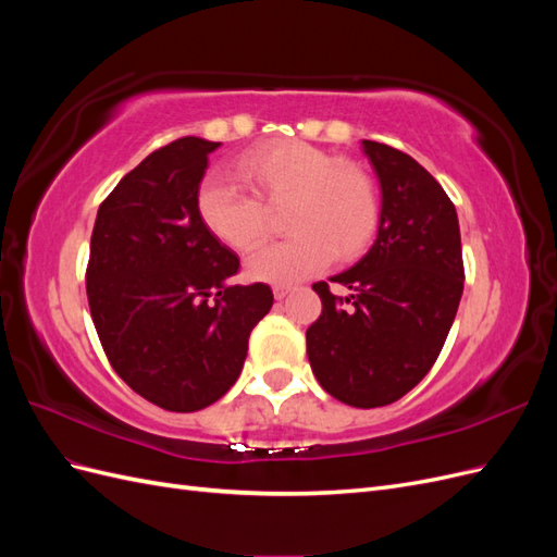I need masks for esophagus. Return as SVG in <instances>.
Masks as SVG:
<instances>
[{"label": "esophagus", "instance_id": "obj_1", "mask_svg": "<svg viewBox=\"0 0 557 557\" xmlns=\"http://www.w3.org/2000/svg\"><path fill=\"white\" fill-rule=\"evenodd\" d=\"M293 293V288H290V285H274V297L281 301V299H285V297H288Z\"/></svg>", "mask_w": 557, "mask_h": 557}]
</instances>
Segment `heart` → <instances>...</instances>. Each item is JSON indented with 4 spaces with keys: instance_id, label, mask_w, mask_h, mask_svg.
Returning <instances> with one entry per match:
<instances>
[{
    "instance_id": "heart-1",
    "label": "heart",
    "mask_w": 557,
    "mask_h": 557,
    "mask_svg": "<svg viewBox=\"0 0 557 557\" xmlns=\"http://www.w3.org/2000/svg\"><path fill=\"white\" fill-rule=\"evenodd\" d=\"M242 185L223 174L199 183L195 207L213 239L239 256L258 250L272 234L267 211L285 209L288 242L250 258L252 281L295 283L332 260L350 262L372 244L379 225L374 183L360 166L336 162L305 141H267L237 160Z\"/></svg>"
}]
</instances>
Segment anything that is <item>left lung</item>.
Instances as JSON below:
<instances>
[{
  "mask_svg": "<svg viewBox=\"0 0 557 557\" xmlns=\"http://www.w3.org/2000/svg\"><path fill=\"white\" fill-rule=\"evenodd\" d=\"M381 188L376 242L332 283H313L323 313L307 330L318 383L358 409L385 407L440 358L462 297V244L453 201L411 156L362 139Z\"/></svg>",
  "mask_w": 557,
  "mask_h": 557,
  "instance_id": "left-lung-1",
  "label": "left lung"
}]
</instances>
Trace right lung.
<instances>
[{
	"instance_id": "right-lung-1",
	"label": "right lung",
	"mask_w": 557,
	"mask_h": 557,
	"mask_svg": "<svg viewBox=\"0 0 557 557\" xmlns=\"http://www.w3.org/2000/svg\"><path fill=\"white\" fill-rule=\"evenodd\" d=\"M221 146L183 137L153 150L102 201L86 288L115 374L166 411L190 413L239 379L248 336L274 305L234 285L239 258L201 225L195 197Z\"/></svg>"
}]
</instances>
